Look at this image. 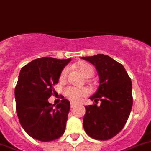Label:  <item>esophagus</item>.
<instances>
[{
    "mask_svg": "<svg viewBox=\"0 0 151 151\" xmlns=\"http://www.w3.org/2000/svg\"><path fill=\"white\" fill-rule=\"evenodd\" d=\"M76 105H77V104H76V103H70V107H71V108H74Z\"/></svg>",
    "mask_w": 151,
    "mask_h": 151,
    "instance_id": "34e87169",
    "label": "esophagus"
}]
</instances>
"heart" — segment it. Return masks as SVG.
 <instances>
[{"label":"heart","mask_w":151,"mask_h":151,"mask_svg":"<svg viewBox=\"0 0 151 151\" xmlns=\"http://www.w3.org/2000/svg\"><path fill=\"white\" fill-rule=\"evenodd\" d=\"M78 69H79L80 72L82 74V75L84 76L86 78L91 77L94 74V69L93 66H91L89 64H86V63L81 64L78 66ZM68 71H69L68 68L65 67L61 71L60 78L61 80L66 78L68 74ZM88 90L86 88H83V87L77 88V87H74V86H68L65 90V96L70 100L73 101V102H78V101L81 100V98L83 97V96H86L88 94Z\"/></svg>","instance_id":"heart-1"}]
</instances>
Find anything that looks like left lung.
Returning <instances> with one entry per match:
<instances>
[{
  "label": "left lung",
  "mask_w": 151,
  "mask_h": 151,
  "mask_svg": "<svg viewBox=\"0 0 151 151\" xmlns=\"http://www.w3.org/2000/svg\"><path fill=\"white\" fill-rule=\"evenodd\" d=\"M94 65L99 78V85L90 96L97 104L85 106L84 131L92 138L106 141L115 136L124 126L132 108V83L124 68L106 55L98 54L82 57Z\"/></svg>",
  "instance_id": "8db88e82"
}]
</instances>
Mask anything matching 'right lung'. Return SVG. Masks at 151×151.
<instances>
[{
    "mask_svg": "<svg viewBox=\"0 0 151 151\" xmlns=\"http://www.w3.org/2000/svg\"><path fill=\"white\" fill-rule=\"evenodd\" d=\"M71 58H37L20 70L15 87L16 109L25 132L32 138L48 142L59 138L65 130L70 102L63 99L55 106L48 103L53 85Z\"/></svg>",
    "mask_w": 151,
    "mask_h": 151,
    "instance_id": "obj_1",
    "label": "right lung"
}]
</instances>
